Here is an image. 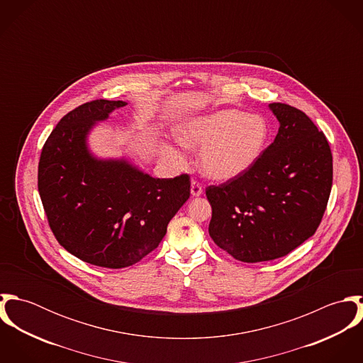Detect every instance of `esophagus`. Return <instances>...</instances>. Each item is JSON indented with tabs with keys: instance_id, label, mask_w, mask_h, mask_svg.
I'll list each match as a JSON object with an SVG mask.
<instances>
[{
	"instance_id": "esophagus-1",
	"label": "esophagus",
	"mask_w": 363,
	"mask_h": 363,
	"mask_svg": "<svg viewBox=\"0 0 363 363\" xmlns=\"http://www.w3.org/2000/svg\"><path fill=\"white\" fill-rule=\"evenodd\" d=\"M201 194H203V186L200 184V182L193 180V182H191V196L199 197V196H201Z\"/></svg>"
}]
</instances>
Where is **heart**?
<instances>
[{"mask_svg": "<svg viewBox=\"0 0 363 363\" xmlns=\"http://www.w3.org/2000/svg\"><path fill=\"white\" fill-rule=\"evenodd\" d=\"M268 127L262 117L225 108L184 125L183 145L204 150L201 169L215 180H230L246 172L264 150Z\"/></svg>", "mask_w": 363, "mask_h": 363, "instance_id": "1", "label": "heart"}]
</instances>
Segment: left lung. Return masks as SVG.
I'll use <instances>...</instances> for the list:
<instances>
[{
  "label": "left lung",
  "instance_id": "1",
  "mask_svg": "<svg viewBox=\"0 0 363 363\" xmlns=\"http://www.w3.org/2000/svg\"><path fill=\"white\" fill-rule=\"evenodd\" d=\"M278 134L242 174L206 189L209 236L243 262L289 255L317 230L333 186L325 135L299 108L271 104Z\"/></svg>",
  "mask_w": 363,
  "mask_h": 363
}]
</instances>
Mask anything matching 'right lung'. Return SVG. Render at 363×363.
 <instances>
[{
    "label": "right lung",
    "mask_w": 363,
    "mask_h": 363,
    "mask_svg": "<svg viewBox=\"0 0 363 363\" xmlns=\"http://www.w3.org/2000/svg\"><path fill=\"white\" fill-rule=\"evenodd\" d=\"M121 101L96 99L67 113L46 140L38 189L57 242L72 256L124 268L150 255L190 197V176L155 179L124 160H96L85 137Z\"/></svg>",
    "instance_id": "add662e5"
}]
</instances>
